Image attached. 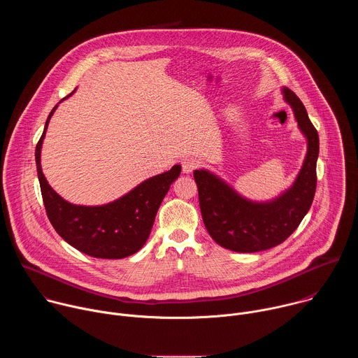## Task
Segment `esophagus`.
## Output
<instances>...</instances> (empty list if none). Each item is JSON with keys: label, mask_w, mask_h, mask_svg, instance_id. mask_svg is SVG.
I'll return each mask as SVG.
<instances>
[{"label": "esophagus", "mask_w": 358, "mask_h": 358, "mask_svg": "<svg viewBox=\"0 0 358 358\" xmlns=\"http://www.w3.org/2000/svg\"><path fill=\"white\" fill-rule=\"evenodd\" d=\"M199 160H195V159H185L184 162H182V171L184 173H187V174H189V173H192L194 170H196L198 167H199Z\"/></svg>", "instance_id": "34e87169"}]
</instances>
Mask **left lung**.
Segmentation results:
<instances>
[{
    "mask_svg": "<svg viewBox=\"0 0 358 358\" xmlns=\"http://www.w3.org/2000/svg\"><path fill=\"white\" fill-rule=\"evenodd\" d=\"M283 97L292 106L299 129L308 138V155L294 184L269 202H252L207 170H195L199 208L211 238L234 252L271 249L286 241L312 207L316 192L319 134L301 100L287 87Z\"/></svg>",
    "mask_w": 358,
    "mask_h": 358,
    "instance_id": "left-lung-1",
    "label": "left lung"
}]
</instances>
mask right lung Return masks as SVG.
I'll return each mask as SVG.
<instances>
[{
    "mask_svg": "<svg viewBox=\"0 0 358 358\" xmlns=\"http://www.w3.org/2000/svg\"><path fill=\"white\" fill-rule=\"evenodd\" d=\"M35 148L36 171L46 215L55 231L73 248L99 259H122L136 253L145 243L162 201L181 173V166L151 177L122 198L99 207L75 206L50 187L41 169V147L48 129Z\"/></svg>",
    "mask_w": 358,
    "mask_h": 358,
    "instance_id": "obj_1",
    "label": "right lung"
}]
</instances>
